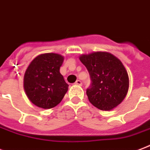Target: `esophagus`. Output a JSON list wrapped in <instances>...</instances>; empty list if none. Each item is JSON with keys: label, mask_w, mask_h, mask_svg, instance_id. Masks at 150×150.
Masks as SVG:
<instances>
[{"label": "esophagus", "mask_w": 150, "mask_h": 150, "mask_svg": "<svg viewBox=\"0 0 150 150\" xmlns=\"http://www.w3.org/2000/svg\"><path fill=\"white\" fill-rule=\"evenodd\" d=\"M75 85H79V86H82L83 85V83H82V81H80V80H77L75 83Z\"/></svg>", "instance_id": "obj_1"}]
</instances>
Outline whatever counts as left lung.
Here are the masks:
<instances>
[{
	"label": "left lung",
	"mask_w": 150,
	"mask_h": 150,
	"mask_svg": "<svg viewBox=\"0 0 150 150\" xmlns=\"http://www.w3.org/2000/svg\"><path fill=\"white\" fill-rule=\"evenodd\" d=\"M79 59L91 80L86 89L90 103L105 111L120 105L129 88L128 75L120 60L111 53L103 52L83 55Z\"/></svg>",
	"instance_id": "left-lung-1"
}]
</instances>
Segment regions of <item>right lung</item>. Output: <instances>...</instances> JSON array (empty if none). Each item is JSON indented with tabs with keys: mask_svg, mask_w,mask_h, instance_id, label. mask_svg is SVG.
<instances>
[{
	"mask_svg": "<svg viewBox=\"0 0 150 150\" xmlns=\"http://www.w3.org/2000/svg\"><path fill=\"white\" fill-rule=\"evenodd\" d=\"M64 57L56 53L38 56L25 72L23 86L29 100L42 108H51L62 100L68 89L60 68Z\"/></svg>",
	"mask_w": 150,
	"mask_h": 150,
	"instance_id": "add662e5",
	"label": "right lung"
}]
</instances>
